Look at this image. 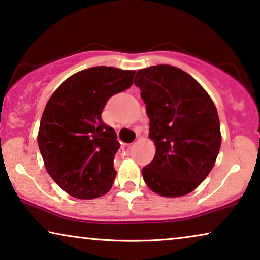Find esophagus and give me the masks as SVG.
<instances>
[{
	"label": "esophagus",
	"mask_w": 260,
	"mask_h": 260,
	"mask_svg": "<svg viewBox=\"0 0 260 260\" xmlns=\"http://www.w3.org/2000/svg\"><path fill=\"white\" fill-rule=\"evenodd\" d=\"M122 152H123V154H126V152H128V148H123Z\"/></svg>",
	"instance_id": "34e87169"
}]
</instances>
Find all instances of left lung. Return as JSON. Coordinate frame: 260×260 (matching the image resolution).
Segmentation results:
<instances>
[{
  "label": "left lung",
  "instance_id": "obj_1",
  "mask_svg": "<svg viewBox=\"0 0 260 260\" xmlns=\"http://www.w3.org/2000/svg\"><path fill=\"white\" fill-rule=\"evenodd\" d=\"M154 141L153 160L143 168L152 191L179 197L195 190L209 175L221 146L216 107L195 78L171 65L137 72Z\"/></svg>",
  "mask_w": 260,
  "mask_h": 260
}]
</instances>
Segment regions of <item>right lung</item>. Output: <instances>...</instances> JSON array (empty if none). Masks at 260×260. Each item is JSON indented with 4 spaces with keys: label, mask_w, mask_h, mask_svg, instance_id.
Here are the masks:
<instances>
[{
    "label": "right lung",
    "mask_w": 260,
    "mask_h": 260,
    "mask_svg": "<svg viewBox=\"0 0 260 260\" xmlns=\"http://www.w3.org/2000/svg\"><path fill=\"white\" fill-rule=\"evenodd\" d=\"M134 74L112 67L85 69L61 83L48 100L38 145L48 175L69 195L91 200L112 188L120 143L101 114L109 98L133 84Z\"/></svg>",
    "instance_id": "obj_1"
}]
</instances>
